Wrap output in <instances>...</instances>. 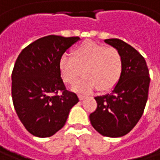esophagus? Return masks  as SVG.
I'll return each mask as SVG.
<instances>
[{"instance_id": "1", "label": "esophagus", "mask_w": 160, "mask_h": 160, "mask_svg": "<svg viewBox=\"0 0 160 160\" xmlns=\"http://www.w3.org/2000/svg\"><path fill=\"white\" fill-rule=\"evenodd\" d=\"M78 98H79L80 100H83V99L86 98V97H85V96H82V95H79V96H78Z\"/></svg>"}]
</instances>
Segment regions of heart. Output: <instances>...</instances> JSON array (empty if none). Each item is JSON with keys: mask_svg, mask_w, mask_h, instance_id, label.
I'll return each mask as SVG.
<instances>
[{"mask_svg": "<svg viewBox=\"0 0 160 160\" xmlns=\"http://www.w3.org/2000/svg\"><path fill=\"white\" fill-rule=\"evenodd\" d=\"M59 68L63 81L73 84L81 75L72 90L86 95L98 87L101 91H107L117 86L123 72L122 55L115 48L95 42H86L73 52V57L63 54L59 60Z\"/></svg>", "mask_w": 160, "mask_h": 160, "instance_id": "1", "label": "heart"}]
</instances>
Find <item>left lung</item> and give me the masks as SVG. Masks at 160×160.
Listing matches in <instances>:
<instances>
[{
    "label": "left lung",
    "mask_w": 160,
    "mask_h": 160,
    "mask_svg": "<svg viewBox=\"0 0 160 160\" xmlns=\"http://www.w3.org/2000/svg\"><path fill=\"white\" fill-rule=\"evenodd\" d=\"M122 55L123 72L109 94L95 97L97 110L89 116L93 128L109 138H120L133 129L142 117L150 83L147 63L131 45L119 39H106Z\"/></svg>",
    "instance_id": "left-lung-1"
}]
</instances>
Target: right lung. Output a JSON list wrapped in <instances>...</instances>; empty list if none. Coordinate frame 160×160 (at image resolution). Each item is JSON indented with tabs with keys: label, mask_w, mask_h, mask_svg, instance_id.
<instances>
[{
	"label": "right lung",
	"mask_w": 160,
	"mask_h": 160,
	"mask_svg": "<svg viewBox=\"0 0 160 160\" xmlns=\"http://www.w3.org/2000/svg\"><path fill=\"white\" fill-rule=\"evenodd\" d=\"M80 40L48 35L30 43L18 56L12 74V102L21 122L35 137L48 138L59 131L79 102L65 89L59 60Z\"/></svg>",
	"instance_id": "obj_1"
}]
</instances>
